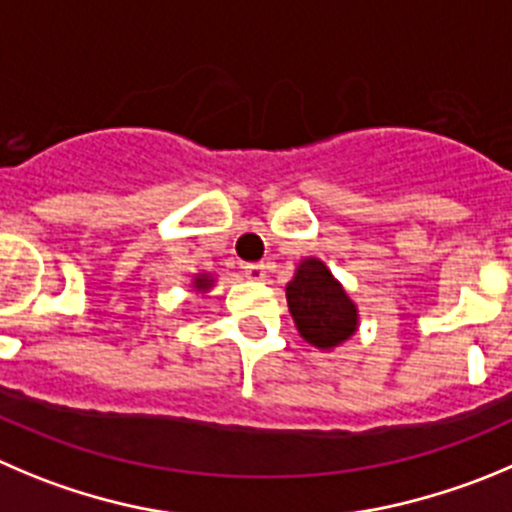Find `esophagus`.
Segmentation results:
<instances>
[{
    "instance_id": "1",
    "label": "esophagus",
    "mask_w": 512,
    "mask_h": 512,
    "mask_svg": "<svg viewBox=\"0 0 512 512\" xmlns=\"http://www.w3.org/2000/svg\"><path fill=\"white\" fill-rule=\"evenodd\" d=\"M242 272H245L247 280H255V283H262V280L267 278V265H262V262H252V265L242 267Z\"/></svg>"
}]
</instances>
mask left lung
<instances>
[{"label": "left lung", "instance_id": "left-lung-1", "mask_svg": "<svg viewBox=\"0 0 512 512\" xmlns=\"http://www.w3.org/2000/svg\"><path fill=\"white\" fill-rule=\"evenodd\" d=\"M295 328L310 346L331 351L358 331V308L326 262L305 257L285 288Z\"/></svg>", "mask_w": 512, "mask_h": 512}]
</instances>
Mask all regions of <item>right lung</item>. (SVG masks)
<instances>
[{
  "label": "right lung",
  "instance_id": "add662e5",
  "mask_svg": "<svg viewBox=\"0 0 512 512\" xmlns=\"http://www.w3.org/2000/svg\"><path fill=\"white\" fill-rule=\"evenodd\" d=\"M191 288L197 290V293H209V290L214 288V278L209 275V272H199V275H194V283H191Z\"/></svg>",
  "mask_w": 512,
  "mask_h": 512
}]
</instances>
